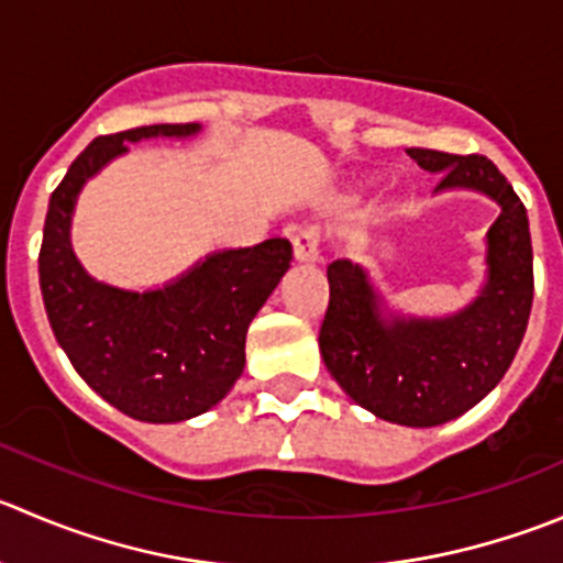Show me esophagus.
Segmentation results:
<instances>
[{
	"mask_svg": "<svg viewBox=\"0 0 563 563\" xmlns=\"http://www.w3.org/2000/svg\"><path fill=\"white\" fill-rule=\"evenodd\" d=\"M319 247H321V228H305L294 236V258L297 261H316L319 258Z\"/></svg>",
	"mask_w": 563,
	"mask_h": 563,
	"instance_id": "34e87169",
	"label": "esophagus"
}]
</instances>
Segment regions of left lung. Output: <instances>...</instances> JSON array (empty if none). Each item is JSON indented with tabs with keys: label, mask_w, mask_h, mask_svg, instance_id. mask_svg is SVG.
I'll use <instances>...</instances> for the list:
<instances>
[{
	"label": "left lung",
	"mask_w": 563,
	"mask_h": 563,
	"mask_svg": "<svg viewBox=\"0 0 563 563\" xmlns=\"http://www.w3.org/2000/svg\"><path fill=\"white\" fill-rule=\"evenodd\" d=\"M423 170L443 173L438 189H482L500 203L489 228V283L451 319H393L376 308L365 272L346 258L327 266L330 302L319 349L338 385L376 418L438 427L482 401L509 371L533 302V250L522 200L482 154L407 148Z\"/></svg>",
	"instance_id": "8db88e82"
}]
</instances>
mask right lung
<instances>
[{"mask_svg":"<svg viewBox=\"0 0 563 563\" xmlns=\"http://www.w3.org/2000/svg\"><path fill=\"white\" fill-rule=\"evenodd\" d=\"M198 123H159L96 136L52 192L37 255L54 338L76 374L112 407L148 423H178L214 407L244 368V338L291 264L288 239L225 250L159 291L96 283L68 242L81 184L143 136H187Z\"/></svg>","mask_w":563,"mask_h":563,"instance_id":"1","label":"right lung"}]
</instances>
